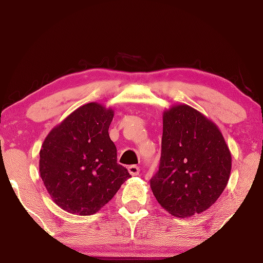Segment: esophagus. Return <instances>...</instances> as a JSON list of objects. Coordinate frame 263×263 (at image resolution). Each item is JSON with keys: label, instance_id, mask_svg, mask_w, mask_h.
Returning a JSON list of instances; mask_svg holds the SVG:
<instances>
[{"label": "esophagus", "instance_id": "1", "mask_svg": "<svg viewBox=\"0 0 263 263\" xmlns=\"http://www.w3.org/2000/svg\"><path fill=\"white\" fill-rule=\"evenodd\" d=\"M128 172H129V174H130V175L136 176V175H139V174H140V168L138 165H129L128 166Z\"/></svg>", "mask_w": 263, "mask_h": 263}]
</instances>
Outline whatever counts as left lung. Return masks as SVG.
I'll return each instance as SVG.
<instances>
[{
  "instance_id": "left-lung-1",
  "label": "left lung",
  "mask_w": 263,
  "mask_h": 263,
  "mask_svg": "<svg viewBox=\"0 0 263 263\" xmlns=\"http://www.w3.org/2000/svg\"><path fill=\"white\" fill-rule=\"evenodd\" d=\"M231 168L216 124L189 105L164 111L161 162L149 181L162 208L176 217L203 213L226 189Z\"/></svg>"
}]
</instances>
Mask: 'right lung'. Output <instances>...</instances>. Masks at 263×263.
<instances>
[{"label": "right lung", "instance_id": "obj_1", "mask_svg": "<svg viewBox=\"0 0 263 263\" xmlns=\"http://www.w3.org/2000/svg\"><path fill=\"white\" fill-rule=\"evenodd\" d=\"M114 110L89 102L53 128L40 151V174L54 203L67 213L93 215L129 179L108 135Z\"/></svg>", "mask_w": 263, "mask_h": 263}]
</instances>
